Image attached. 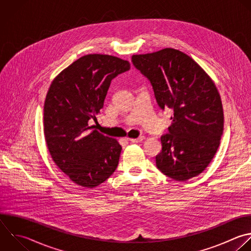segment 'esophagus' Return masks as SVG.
I'll return each instance as SVG.
<instances>
[{
  "label": "esophagus",
  "mask_w": 251,
  "mask_h": 251,
  "mask_svg": "<svg viewBox=\"0 0 251 251\" xmlns=\"http://www.w3.org/2000/svg\"><path fill=\"white\" fill-rule=\"evenodd\" d=\"M145 137L144 136H139L138 138H127L130 142L132 143H137V142H141Z\"/></svg>",
  "instance_id": "esophagus-1"
}]
</instances>
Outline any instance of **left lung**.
I'll list each match as a JSON object with an SVG mask.
<instances>
[{
	"label": "left lung",
	"mask_w": 251,
	"mask_h": 251,
	"mask_svg": "<svg viewBox=\"0 0 251 251\" xmlns=\"http://www.w3.org/2000/svg\"><path fill=\"white\" fill-rule=\"evenodd\" d=\"M131 61L151 82L161 109L174 112L169 132L161 137L157 168L184 181L200 175L220 145L224 112L220 93L206 72L189 56L165 48L133 55Z\"/></svg>",
	"instance_id": "8db88e82"
}]
</instances>
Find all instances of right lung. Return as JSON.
<instances>
[{"instance_id": "right-lung-1", "label": "right lung", "mask_w": 251, "mask_h": 251, "mask_svg": "<svg viewBox=\"0 0 251 251\" xmlns=\"http://www.w3.org/2000/svg\"><path fill=\"white\" fill-rule=\"evenodd\" d=\"M130 69L128 61L101 54L85 55L52 81L44 104V135L55 164L75 183L93 188L116 171L122 146L91 130L111 84Z\"/></svg>"}]
</instances>
